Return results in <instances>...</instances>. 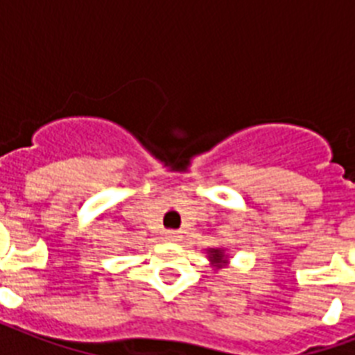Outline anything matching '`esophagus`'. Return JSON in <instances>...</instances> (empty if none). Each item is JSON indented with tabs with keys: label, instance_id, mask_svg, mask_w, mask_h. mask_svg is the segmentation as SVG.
I'll list each match as a JSON object with an SVG mask.
<instances>
[{
	"label": "esophagus",
	"instance_id": "1",
	"mask_svg": "<svg viewBox=\"0 0 355 355\" xmlns=\"http://www.w3.org/2000/svg\"><path fill=\"white\" fill-rule=\"evenodd\" d=\"M178 237H180V236H178V232H173V230H171V232L166 234V239H169V241H177Z\"/></svg>",
	"mask_w": 355,
	"mask_h": 355
}]
</instances>
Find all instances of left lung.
Returning a JSON list of instances; mask_svg holds the SVG:
<instances>
[{
    "label": "left lung",
    "instance_id": "8db88e82",
    "mask_svg": "<svg viewBox=\"0 0 355 355\" xmlns=\"http://www.w3.org/2000/svg\"><path fill=\"white\" fill-rule=\"evenodd\" d=\"M210 258L214 259V261H216L217 267H221V263H225V261H227V259L223 258L221 250H217V248H211V250H210Z\"/></svg>",
    "mask_w": 355,
    "mask_h": 355
}]
</instances>
